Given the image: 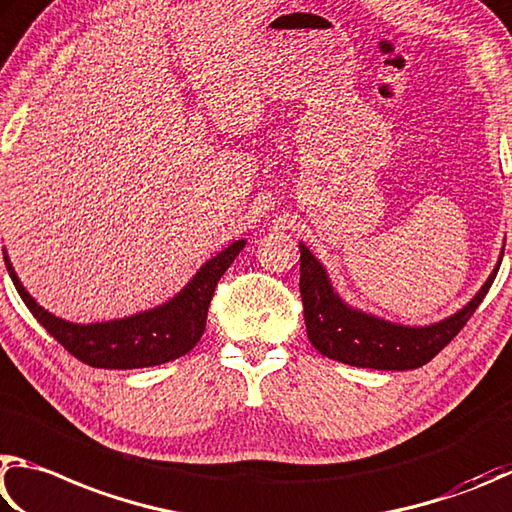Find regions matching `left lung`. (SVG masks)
Segmentation results:
<instances>
[{
	"label": "left lung",
	"mask_w": 512,
	"mask_h": 512,
	"mask_svg": "<svg viewBox=\"0 0 512 512\" xmlns=\"http://www.w3.org/2000/svg\"><path fill=\"white\" fill-rule=\"evenodd\" d=\"M497 270L468 306L425 328H405L348 308L333 292L324 267L301 245V301L308 339L330 360L378 371L418 369L443 351L481 306Z\"/></svg>",
	"instance_id": "1"
}]
</instances>
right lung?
Here are the masks:
<instances>
[{
  "label": "right lung",
  "instance_id": "1",
  "mask_svg": "<svg viewBox=\"0 0 512 512\" xmlns=\"http://www.w3.org/2000/svg\"><path fill=\"white\" fill-rule=\"evenodd\" d=\"M242 247H245V240L233 242L209 263H204L184 292L177 294L166 306L128 319L87 326L69 324V321L53 317L40 308L35 299H31V294L22 288L13 265L8 263V256H4V261L15 290L26 308L31 310V315L76 360L94 366V369H143V366L177 360L200 342L215 285L229 270Z\"/></svg>",
  "mask_w": 512,
  "mask_h": 512
}]
</instances>
